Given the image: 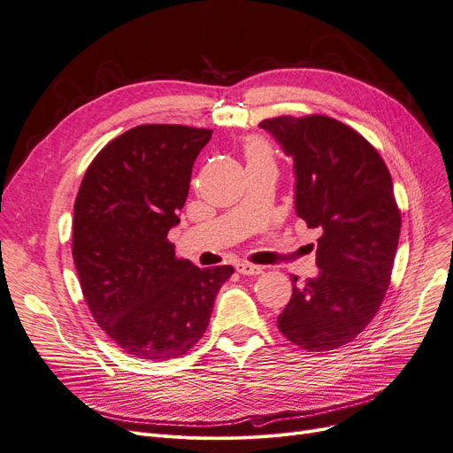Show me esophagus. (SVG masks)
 Segmentation results:
<instances>
[{"instance_id":"34e87169","label":"esophagus","mask_w":453,"mask_h":453,"mask_svg":"<svg viewBox=\"0 0 453 453\" xmlns=\"http://www.w3.org/2000/svg\"><path fill=\"white\" fill-rule=\"evenodd\" d=\"M237 272L242 275H259L263 273V266L251 263H237Z\"/></svg>"}]
</instances>
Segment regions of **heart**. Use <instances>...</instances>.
I'll list each match as a JSON object with an SVG mask.
<instances>
[{
    "label": "heart",
    "mask_w": 453,
    "mask_h": 453,
    "mask_svg": "<svg viewBox=\"0 0 453 453\" xmlns=\"http://www.w3.org/2000/svg\"><path fill=\"white\" fill-rule=\"evenodd\" d=\"M246 157L248 161H257V159L272 161V150L263 139H251L246 144Z\"/></svg>",
    "instance_id": "b5f03b06"
}]
</instances>
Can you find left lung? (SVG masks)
<instances>
[{
  "label": "left lung",
  "instance_id": "obj_1",
  "mask_svg": "<svg viewBox=\"0 0 453 453\" xmlns=\"http://www.w3.org/2000/svg\"><path fill=\"white\" fill-rule=\"evenodd\" d=\"M259 126L294 159L298 216L324 231L320 273L303 283L292 275L278 327L302 349L341 348L376 317L390 283L402 227L390 172L363 134L335 118L285 114Z\"/></svg>",
  "mask_w": 453,
  "mask_h": 453
}]
</instances>
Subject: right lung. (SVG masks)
<instances>
[{
  "label": "right lung",
  "instance_id": "obj_1",
  "mask_svg": "<svg viewBox=\"0 0 453 453\" xmlns=\"http://www.w3.org/2000/svg\"><path fill=\"white\" fill-rule=\"evenodd\" d=\"M211 129L136 126L112 139L85 172L73 203L72 255L87 305L129 356L175 359L198 342L233 266L175 257L168 231L188 196Z\"/></svg>",
  "mask_w": 453,
  "mask_h": 453
}]
</instances>
